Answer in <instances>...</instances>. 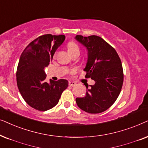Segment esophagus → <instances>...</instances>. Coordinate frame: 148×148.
<instances>
[{
  "label": "esophagus",
  "mask_w": 148,
  "mask_h": 148,
  "mask_svg": "<svg viewBox=\"0 0 148 148\" xmlns=\"http://www.w3.org/2000/svg\"><path fill=\"white\" fill-rule=\"evenodd\" d=\"M76 84V83L74 81H70L69 82V85L71 86H74Z\"/></svg>",
  "instance_id": "esophagus-1"
}]
</instances>
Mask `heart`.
<instances>
[{
	"label": "heart",
	"mask_w": 148,
	"mask_h": 148,
	"mask_svg": "<svg viewBox=\"0 0 148 148\" xmlns=\"http://www.w3.org/2000/svg\"><path fill=\"white\" fill-rule=\"evenodd\" d=\"M68 51L69 53H72L75 51H79V48L76 43L74 42H70L68 44Z\"/></svg>",
	"instance_id": "heart-1"
}]
</instances>
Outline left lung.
<instances>
[{"mask_svg":"<svg viewBox=\"0 0 148 148\" xmlns=\"http://www.w3.org/2000/svg\"><path fill=\"white\" fill-rule=\"evenodd\" d=\"M75 39L86 48L85 76L95 81L84 97L76 98V103L88 113H101L116 101L121 92L124 78L121 59L115 49L101 37L76 35Z\"/></svg>","mask_w":148,"mask_h":148,"instance_id":"left-lung-1","label":"left lung"}]
</instances>
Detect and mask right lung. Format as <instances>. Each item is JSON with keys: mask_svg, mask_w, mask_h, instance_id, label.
<instances>
[{"mask_svg": "<svg viewBox=\"0 0 148 148\" xmlns=\"http://www.w3.org/2000/svg\"><path fill=\"white\" fill-rule=\"evenodd\" d=\"M66 36L45 34L32 41L21 53L16 73L17 87L25 101L39 111H47L58 103L68 81H45V68Z\"/></svg>", "mask_w": 148, "mask_h": 148, "instance_id": "obj_1", "label": "right lung"}]
</instances>
